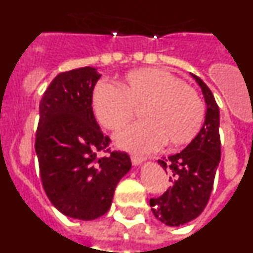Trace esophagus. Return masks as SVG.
Segmentation results:
<instances>
[{"label": "esophagus", "instance_id": "1", "mask_svg": "<svg viewBox=\"0 0 253 253\" xmlns=\"http://www.w3.org/2000/svg\"><path fill=\"white\" fill-rule=\"evenodd\" d=\"M130 160H131V163H133L134 166H138V165H140V163L144 161V158L139 157V156H135V154H131Z\"/></svg>", "mask_w": 253, "mask_h": 253}]
</instances>
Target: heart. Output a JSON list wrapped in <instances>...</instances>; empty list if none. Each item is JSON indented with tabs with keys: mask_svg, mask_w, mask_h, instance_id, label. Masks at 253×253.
<instances>
[{
	"mask_svg": "<svg viewBox=\"0 0 253 253\" xmlns=\"http://www.w3.org/2000/svg\"><path fill=\"white\" fill-rule=\"evenodd\" d=\"M92 109L100 124L119 130L142 109L143 122L116 135L118 146L133 152H153L167 143L181 147L198 135L205 106L193 87L166 69L131 71L118 88L99 84L92 93Z\"/></svg>",
	"mask_w": 253,
	"mask_h": 253,
	"instance_id": "1",
	"label": "heart"
}]
</instances>
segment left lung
Here are the masks:
<instances>
[{
	"label": "left lung",
	"mask_w": 253,
	"mask_h": 253,
	"mask_svg": "<svg viewBox=\"0 0 253 253\" xmlns=\"http://www.w3.org/2000/svg\"><path fill=\"white\" fill-rule=\"evenodd\" d=\"M207 102L205 122L189 146L158 163L169 172V189L152 198L149 205L154 216L169 227H178L199 216L209 202L213 190L216 167L220 161L219 107L209 87L195 75H191Z\"/></svg>",
	"instance_id": "obj_1"
}]
</instances>
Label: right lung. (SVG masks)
<instances>
[{
    "mask_svg": "<svg viewBox=\"0 0 253 253\" xmlns=\"http://www.w3.org/2000/svg\"><path fill=\"white\" fill-rule=\"evenodd\" d=\"M100 77L92 67L59 73L39 104L35 151L44 191L60 213L81 220L106 213L131 167L128 153L109 148L93 115Z\"/></svg>",
    "mask_w": 253,
    "mask_h": 253,
    "instance_id": "add662e5",
    "label": "right lung"
}]
</instances>
